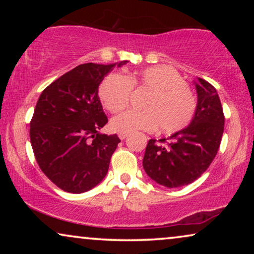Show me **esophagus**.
<instances>
[{
	"label": "esophagus",
	"instance_id": "obj_1",
	"mask_svg": "<svg viewBox=\"0 0 254 254\" xmlns=\"http://www.w3.org/2000/svg\"><path fill=\"white\" fill-rule=\"evenodd\" d=\"M127 136H128V134H123V133H120V134H119V138H120L121 141L125 140V138H126Z\"/></svg>",
	"mask_w": 254,
	"mask_h": 254
}]
</instances>
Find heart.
I'll return each mask as SVG.
<instances>
[{"label":"heart","mask_w":254,"mask_h":254,"mask_svg":"<svg viewBox=\"0 0 254 254\" xmlns=\"http://www.w3.org/2000/svg\"><path fill=\"white\" fill-rule=\"evenodd\" d=\"M131 89L150 91L142 103L143 111L129 110L112 118L111 128L114 131L130 134L158 127L163 133L171 134L184 129L193 120L195 97L173 68L154 65L128 76L112 72L100 83L98 96L107 111L117 113L128 105Z\"/></svg>","instance_id":"obj_1"}]
</instances>
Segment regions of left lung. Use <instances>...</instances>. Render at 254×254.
Wrapping results in <instances>:
<instances>
[{"instance_id": "8db88e82", "label": "left lung", "mask_w": 254, "mask_h": 254, "mask_svg": "<svg viewBox=\"0 0 254 254\" xmlns=\"http://www.w3.org/2000/svg\"><path fill=\"white\" fill-rule=\"evenodd\" d=\"M196 111L184 129L161 143L149 140L143 169L159 185L175 189L199 178L216 156L224 130V114L216 89L202 78L195 83Z\"/></svg>"}]
</instances>
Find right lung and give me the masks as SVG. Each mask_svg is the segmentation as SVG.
<instances>
[{
    "instance_id": "1",
    "label": "right lung",
    "mask_w": 254,
    "mask_h": 254,
    "mask_svg": "<svg viewBox=\"0 0 254 254\" xmlns=\"http://www.w3.org/2000/svg\"><path fill=\"white\" fill-rule=\"evenodd\" d=\"M112 64H83L41 92L30 123V140L45 176L61 190L83 193L105 178L120 138L100 134L107 124L98 86Z\"/></svg>"
}]
</instances>
